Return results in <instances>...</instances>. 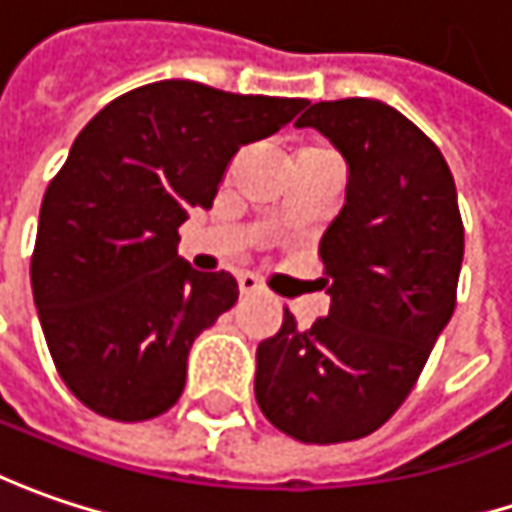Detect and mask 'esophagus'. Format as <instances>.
Returning a JSON list of instances; mask_svg holds the SVG:
<instances>
[{
	"label": "esophagus",
	"mask_w": 512,
	"mask_h": 512,
	"mask_svg": "<svg viewBox=\"0 0 512 512\" xmlns=\"http://www.w3.org/2000/svg\"><path fill=\"white\" fill-rule=\"evenodd\" d=\"M237 286H240V295H255V292L263 289V286H260V280H257L252 272H243V275L237 278Z\"/></svg>",
	"instance_id": "esophagus-1"
}]
</instances>
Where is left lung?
I'll return each instance as SVG.
<instances>
[{
	"mask_svg": "<svg viewBox=\"0 0 512 512\" xmlns=\"http://www.w3.org/2000/svg\"><path fill=\"white\" fill-rule=\"evenodd\" d=\"M295 125L349 168L318 249L332 303L309 329L286 309L260 341L255 398L280 433L341 444L375 433L415 387L456 309L464 226L444 154L387 102H315Z\"/></svg>",
	"mask_w": 512,
	"mask_h": 512,
	"instance_id": "1",
	"label": "left lung"
}]
</instances>
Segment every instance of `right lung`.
Listing matches in <instances>:
<instances>
[{
    "label": "right lung",
    "instance_id": "obj_1",
    "mask_svg": "<svg viewBox=\"0 0 512 512\" xmlns=\"http://www.w3.org/2000/svg\"><path fill=\"white\" fill-rule=\"evenodd\" d=\"M300 108L163 79L79 131L42 197L31 286L56 372L88 410L148 421L177 404L194 338L240 295L229 272H194L177 255V229L212 209L243 145Z\"/></svg>",
    "mask_w": 512,
    "mask_h": 512
}]
</instances>
